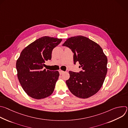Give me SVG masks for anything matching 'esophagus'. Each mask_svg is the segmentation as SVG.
<instances>
[{
    "mask_svg": "<svg viewBox=\"0 0 128 128\" xmlns=\"http://www.w3.org/2000/svg\"><path fill=\"white\" fill-rule=\"evenodd\" d=\"M59 74H63L65 72L64 71H62V70H59Z\"/></svg>",
    "mask_w": 128,
    "mask_h": 128,
    "instance_id": "34e87169",
    "label": "esophagus"
}]
</instances>
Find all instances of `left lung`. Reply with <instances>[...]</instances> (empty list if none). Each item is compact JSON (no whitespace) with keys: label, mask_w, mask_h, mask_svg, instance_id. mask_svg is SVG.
<instances>
[{"label":"left lung","mask_w":128,"mask_h":128,"mask_svg":"<svg viewBox=\"0 0 128 128\" xmlns=\"http://www.w3.org/2000/svg\"><path fill=\"white\" fill-rule=\"evenodd\" d=\"M74 53V61L78 62L82 70L69 71L66 83L71 93L86 99L96 94L103 85L107 74V58L101 46L83 36L68 38L63 44Z\"/></svg>","instance_id":"1"}]
</instances>
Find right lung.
Listing matches in <instances>:
<instances>
[{
  "label": "right lung",
  "mask_w": 128,
  "mask_h": 128,
  "mask_svg": "<svg viewBox=\"0 0 128 128\" xmlns=\"http://www.w3.org/2000/svg\"><path fill=\"white\" fill-rule=\"evenodd\" d=\"M62 39L44 36L26 46L16 60L19 81L26 93L36 99L50 96L55 87L59 73L43 68L45 62L52 58V50Z\"/></svg>",
  "instance_id": "add662e5"
}]
</instances>
